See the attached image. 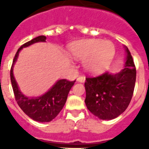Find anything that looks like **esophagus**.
Returning <instances> with one entry per match:
<instances>
[{
    "instance_id": "34e87169",
    "label": "esophagus",
    "mask_w": 149,
    "mask_h": 149,
    "mask_svg": "<svg viewBox=\"0 0 149 149\" xmlns=\"http://www.w3.org/2000/svg\"><path fill=\"white\" fill-rule=\"evenodd\" d=\"M85 77H82V76H81V77H78L77 78V81H78V82H81V83H84V81H85Z\"/></svg>"
}]
</instances>
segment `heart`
<instances>
[{
	"label": "heart",
	"instance_id": "1",
	"mask_svg": "<svg viewBox=\"0 0 149 149\" xmlns=\"http://www.w3.org/2000/svg\"><path fill=\"white\" fill-rule=\"evenodd\" d=\"M75 58L84 60V66L92 72H98L110 63L114 54V46L109 41L88 39L76 42L71 48Z\"/></svg>",
	"mask_w": 149,
	"mask_h": 149
}]
</instances>
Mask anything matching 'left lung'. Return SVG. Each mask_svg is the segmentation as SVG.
Listing matches in <instances>:
<instances>
[{"instance_id":"obj_1","label":"left lung","mask_w":149,"mask_h":149,"mask_svg":"<svg viewBox=\"0 0 149 149\" xmlns=\"http://www.w3.org/2000/svg\"><path fill=\"white\" fill-rule=\"evenodd\" d=\"M125 68L116 74L107 72L97 76H86V103L88 110L103 120L115 119L127 109L134 94L136 71L134 60L126 47Z\"/></svg>"}]
</instances>
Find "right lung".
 Here are the masks:
<instances>
[{"mask_svg": "<svg viewBox=\"0 0 149 149\" xmlns=\"http://www.w3.org/2000/svg\"><path fill=\"white\" fill-rule=\"evenodd\" d=\"M45 40L46 36H39L22 45L15 54L10 69V80L17 104L26 115L33 120L40 122H51L58 115L65 105L71 88L76 81V80L74 81L65 79L60 80L48 92L36 98H27L19 91L13 72V65L18 58L19 51L24 47L39 42H45Z\"/></svg>", "mask_w": 149, "mask_h": 149, "instance_id": "1", "label": "right lung"}]
</instances>
